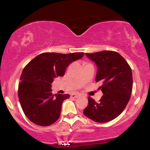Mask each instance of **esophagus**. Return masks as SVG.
Returning <instances> with one entry per match:
<instances>
[{
  "label": "esophagus",
  "instance_id": "1",
  "mask_svg": "<svg viewBox=\"0 0 150 150\" xmlns=\"http://www.w3.org/2000/svg\"><path fill=\"white\" fill-rule=\"evenodd\" d=\"M80 96V94H72L71 95H70V97L71 98H77Z\"/></svg>",
  "mask_w": 150,
  "mask_h": 150
}]
</instances>
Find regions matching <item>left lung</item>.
<instances>
[{"instance_id": "1", "label": "left lung", "mask_w": 150, "mask_h": 150, "mask_svg": "<svg viewBox=\"0 0 150 150\" xmlns=\"http://www.w3.org/2000/svg\"><path fill=\"white\" fill-rule=\"evenodd\" d=\"M97 66L96 82L101 81L99 87L104 95L99 102L88 97V105L83 113L98 123L112 120L123 112L130 98L132 88V70L118 53L102 51L85 53Z\"/></svg>"}]
</instances>
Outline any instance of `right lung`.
Segmentation results:
<instances>
[{
	"instance_id": "1",
	"label": "right lung",
	"mask_w": 150,
	"mask_h": 150,
	"mask_svg": "<svg viewBox=\"0 0 150 150\" xmlns=\"http://www.w3.org/2000/svg\"><path fill=\"white\" fill-rule=\"evenodd\" d=\"M83 56L82 52L43 53L25 67L20 76L18 97L24 113L32 123L48 126L58 119L63 101L70 95H53L51 83L56 77L64 75L70 63Z\"/></svg>"
}]
</instances>
